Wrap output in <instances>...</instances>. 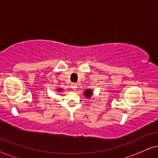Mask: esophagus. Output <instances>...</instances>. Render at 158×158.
Wrapping results in <instances>:
<instances>
[{"instance_id": "1", "label": "esophagus", "mask_w": 158, "mask_h": 158, "mask_svg": "<svg viewBox=\"0 0 158 158\" xmlns=\"http://www.w3.org/2000/svg\"><path fill=\"white\" fill-rule=\"evenodd\" d=\"M77 83H72V85H71V88H72V89L74 90L77 89Z\"/></svg>"}]
</instances>
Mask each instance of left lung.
<instances>
[{"mask_svg":"<svg viewBox=\"0 0 158 158\" xmlns=\"http://www.w3.org/2000/svg\"><path fill=\"white\" fill-rule=\"evenodd\" d=\"M84 95H85L86 97H88V98H90L92 95L91 90H86L85 93H84Z\"/></svg>","mask_w":158,"mask_h":158,"instance_id":"left-lung-1","label":"left lung"}]
</instances>
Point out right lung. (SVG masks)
I'll return each mask as SVG.
<instances>
[{
    "instance_id": "obj_1",
    "label": "right lung",
    "mask_w": 158,
    "mask_h": 158,
    "mask_svg": "<svg viewBox=\"0 0 158 158\" xmlns=\"http://www.w3.org/2000/svg\"><path fill=\"white\" fill-rule=\"evenodd\" d=\"M59 90H61V89H59Z\"/></svg>"
}]
</instances>
